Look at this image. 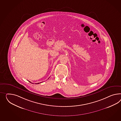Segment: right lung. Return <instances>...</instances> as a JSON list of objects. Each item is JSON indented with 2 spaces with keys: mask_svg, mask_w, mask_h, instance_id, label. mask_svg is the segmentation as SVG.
<instances>
[{
  "mask_svg": "<svg viewBox=\"0 0 121 121\" xmlns=\"http://www.w3.org/2000/svg\"><path fill=\"white\" fill-rule=\"evenodd\" d=\"M30 82H31H31H30V81H29ZM40 83H41V82H40ZM40 83H36L35 84H38Z\"/></svg>",
  "mask_w": 121,
  "mask_h": 121,
  "instance_id": "obj_1",
  "label": "right lung"
}]
</instances>
